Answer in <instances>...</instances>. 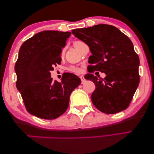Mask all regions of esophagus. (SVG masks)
<instances>
[{"mask_svg":"<svg viewBox=\"0 0 154 154\" xmlns=\"http://www.w3.org/2000/svg\"><path fill=\"white\" fill-rule=\"evenodd\" d=\"M80 79H81L82 83H84V82H85V77H84V75H80Z\"/></svg>","mask_w":154,"mask_h":154,"instance_id":"34e87169","label":"esophagus"}]
</instances>
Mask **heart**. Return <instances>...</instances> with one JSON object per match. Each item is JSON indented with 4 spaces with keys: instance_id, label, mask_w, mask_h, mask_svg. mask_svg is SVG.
I'll use <instances>...</instances> for the list:
<instances>
[{
    "instance_id": "obj_1",
    "label": "heart",
    "mask_w": 154,
    "mask_h": 154,
    "mask_svg": "<svg viewBox=\"0 0 154 154\" xmlns=\"http://www.w3.org/2000/svg\"><path fill=\"white\" fill-rule=\"evenodd\" d=\"M82 42H80V41H75L74 42V46L75 48H78V47H79L80 44H82ZM68 71L73 72V73H79L80 72V69L79 67H75V66H70L68 67L67 69Z\"/></svg>"
}]
</instances>
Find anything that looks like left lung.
<instances>
[{
	"instance_id": "8db88e82",
	"label": "left lung",
	"mask_w": 154,
	"mask_h": 154,
	"mask_svg": "<svg viewBox=\"0 0 154 154\" xmlns=\"http://www.w3.org/2000/svg\"><path fill=\"white\" fill-rule=\"evenodd\" d=\"M72 32L89 47L92 54L88 60L89 69L106 74L104 79L91 74L85 76L96 87L91 95L93 104L106 114L126 109L140 81L139 57L132 42L112 25L100 24Z\"/></svg>"
}]
</instances>
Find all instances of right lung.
Listing matches in <instances>:
<instances>
[{
  "mask_svg": "<svg viewBox=\"0 0 154 154\" xmlns=\"http://www.w3.org/2000/svg\"><path fill=\"white\" fill-rule=\"evenodd\" d=\"M71 32L44 31L25 41L15 65L16 87L30 114L54 119L69 106L71 93L81 83L71 73L63 74L60 82L53 81L50 72L60 64V54Z\"/></svg>",
  "mask_w": 154,
  "mask_h": 154,
  "instance_id": "add662e5",
  "label": "right lung"
}]
</instances>
